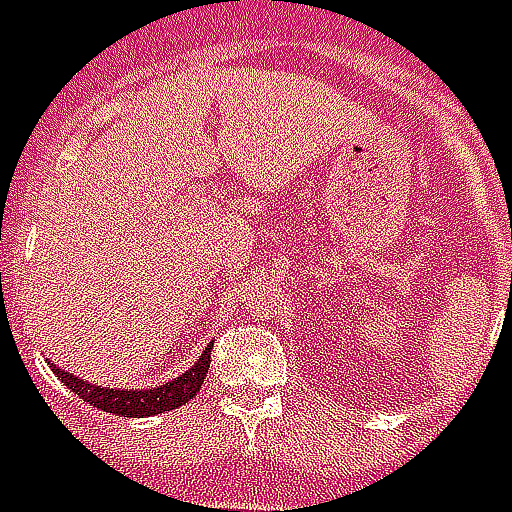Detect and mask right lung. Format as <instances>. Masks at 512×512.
Instances as JSON below:
<instances>
[{
	"mask_svg": "<svg viewBox=\"0 0 512 512\" xmlns=\"http://www.w3.org/2000/svg\"><path fill=\"white\" fill-rule=\"evenodd\" d=\"M209 358H212V342L206 344L204 353L198 355V361L187 372H181L179 378L168 380L162 386H154V389H110V386H96L90 380L76 378L74 372H68V369H60L57 364H52V372L63 386L79 394L93 408L115 413V416L143 419V416H157V413L173 411V408H179L184 402H190L201 391V386H204L206 372H209Z\"/></svg>",
	"mask_w": 512,
	"mask_h": 512,
	"instance_id": "obj_1",
	"label": "right lung"
}]
</instances>
